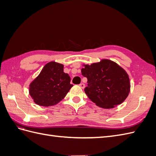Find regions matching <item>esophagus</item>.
<instances>
[{"instance_id": "obj_1", "label": "esophagus", "mask_w": 156, "mask_h": 156, "mask_svg": "<svg viewBox=\"0 0 156 156\" xmlns=\"http://www.w3.org/2000/svg\"><path fill=\"white\" fill-rule=\"evenodd\" d=\"M79 86H80V87H81V88H84V87H85V85H84V83H81L79 84Z\"/></svg>"}]
</instances>
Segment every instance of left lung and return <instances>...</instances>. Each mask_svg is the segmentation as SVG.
<instances>
[{"label":"left lung","instance_id":"8db88e82","mask_svg":"<svg viewBox=\"0 0 156 156\" xmlns=\"http://www.w3.org/2000/svg\"><path fill=\"white\" fill-rule=\"evenodd\" d=\"M84 66L81 73L88 80L84 92L96 105L110 108L126 100L130 91L129 79L120 66L104 59Z\"/></svg>","mask_w":156,"mask_h":156}]
</instances>
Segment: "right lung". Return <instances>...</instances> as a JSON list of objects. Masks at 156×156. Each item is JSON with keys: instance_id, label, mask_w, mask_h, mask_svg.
<instances>
[{"instance_id": "add662e5", "label": "right lung", "mask_w": 156, "mask_h": 156, "mask_svg": "<svg viewBox=\"0 0 156 156\" xmlns=\"http://www.w3.org/2000/svg\"><path fill=\"white\" fill-rule=\"evenodd\" d=\"M71 78L64 72V66L50 62L30 84L29 94L34 101L40 106L49 107L63 100L73 84Z\"/></svg>"}]
</instances>
